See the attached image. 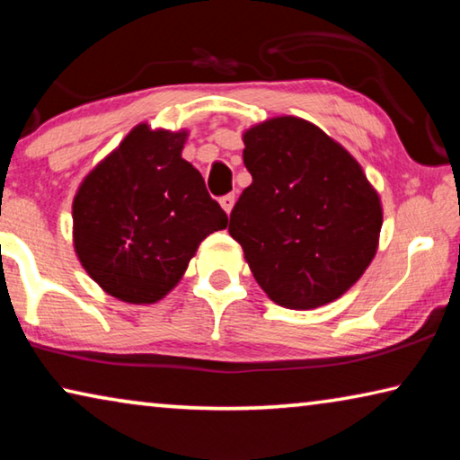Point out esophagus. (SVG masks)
<instances>
[{
	"instance_id": "1",
	"label": "esophagus",
	"mask_w": 460,
	"mask_h": 460,
	"mask_svg": "<svg viewBox=\"0 0 460 460\" xmlns=\"http://www.w3.org/2000/svg\"><path fill=\"white\" fill-rule=\"evenodd\" d=\"M219 202H221V207L225 208V213H231V208H233V205H235V194L233 192H229V194H225V197H221L219 199Z\"/></svg>"
}]
</instances>
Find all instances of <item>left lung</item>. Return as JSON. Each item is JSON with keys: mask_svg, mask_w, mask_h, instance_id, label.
<instances>
[{"mask_svg": "<svg viewBox=\"0 0 460 460\" xmlns=\"http://www.w3.org/2000/svg\"><path fill=\"white\" fill-rule=\"evenodd\" d=\"M252 184L229 235L279 306L308 310L345 294L377 249L381 205L345 147L298 118H276L243 136Z\"/></svg>", "mask_w": 460, "mask_h": 460, "instance_id": "left-lung-1", "label": "left lung"}]
</instances>
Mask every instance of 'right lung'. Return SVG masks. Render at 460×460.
<instances>
[{
    "label": "right lung",
    "instance_id": "add662e5",
    "mask_svg": "<svg viewBox=\"0 0 460 460\" xmlns=\"http://www.w3.org/2000/svg\"><path fill=\"white\" fill-rule=\"evenodd\" d=\"M184 139V131L137 126L75 197L76 255L123 302L150 305L166 296L200 241L227 227L200 172L182 160Z\"/></svg>",
    "mask_w": 460,
    "mask_h": 460
}]
</instances>
